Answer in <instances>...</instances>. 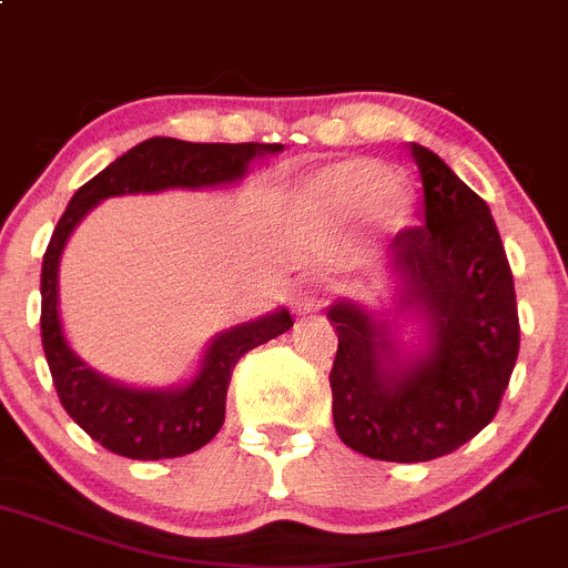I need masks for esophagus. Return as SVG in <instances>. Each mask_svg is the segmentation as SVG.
<instances>
[{
	"label": "esophagus",
	"instance_id": "34e87169",
	"mask_svg": "<svg viewBox=\"0 0 568 568\" xmlns=\"http://www.w3.org/2000/svg\"><path fill=\"white\" fill-rule=\"evenodd\" d=\"M324 300H326V291L324 285L318 283H302L294 294V304L300 313H315V310L324 304Z\"/></svg>",
	"mask_w": 568,
	"mask_h": 568
}]
</instances>
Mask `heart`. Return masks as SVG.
Masks as SVG:
<instances>
[{
	"instance_id": "obj_1",
	"label": "heart",
	"mask_w": 568,
	"mask_h": 568,
	"mask_svg": "<svg viewBox=\"0 0 568 568\" xmlns=\"http://www.w3.org/2000/svg\"><path fill=\"white\" fill-rule=\"evenodd\" d=\"M302 201L321 214H356L367 209L373 231L392 236L408 229L416 212V193L405 179H394L386 163L354 158L318 171L302 184Z\"/></svg>"
}]
</instances>
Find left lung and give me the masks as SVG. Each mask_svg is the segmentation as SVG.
<instances>
[{
	"label": "left lung",
	"mask_w": 568,
	"mask_h": 568,
	"mask_svg": "<svg viewBox=\"0 0 568 568\" xmlns=\"http://www.w3.org/2000/svg\"><path fill=\"white\" fill-rule=\"evenodd\" d=\"M410 158L425 225L399 231L381 261L389 304L326 310L337 332L334 429L386 463H427L481 433L520 351L515 280L489 206L429 149L410 143Z\"/></svg>",
	"instance_id": "1"
}]
</instances>
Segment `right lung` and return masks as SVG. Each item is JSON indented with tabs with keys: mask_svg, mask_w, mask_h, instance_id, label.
Returning <instances> with one entry per match:
<instances>
[{
	"mask_svg": "<svg viewBox=\"0 0 568 568\" xmlns=\"http://www.w3.org/2000/svg\"><path fill=\"white\" fill-rule=\"evenodd\" d=\"M283 143H190L149 139L89 179L70 199L53 229L40 274V329L53 386L70 419L100 446L130 459H169L199 452L225 422V394L236 362L255 345L288 332L294 318L285 307L217 332L199 367L182 384L130 386L98 373L70 345L59 315V261L79 223L113 195L163 190L231 187L247 176L255 160L283 152Z\"/></svg>",
	"mask_w": 568,
	"mask_h": 568,
	"instance_id": "1",
	"label": "right lung"
}]
</instances>
